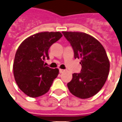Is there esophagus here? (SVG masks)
<instances>
[{"label":"esophagus","instance_id":"obj_1","mask_svg":"<svg viewBox=\"0 0 122 122\" xmlns=\"http://www.w3.org/2000/svg\"><path fill=\"white\" fill-rule=\"evenodd\" d=\"M63 72H64V70L63 69H59V73H63Z\"/></svg>","mask_w":122,"mask_h":122}]
</instances>
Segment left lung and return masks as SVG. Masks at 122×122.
Returning <instances> with one entry per match:
<instances>
[{"instance_id":"1","label":"left lung","mask_w":122,"mask_h":122,"mask_svg":"<svg viewBox=\"0 0 122 122\" xmlns=\"http://www.w3.org/2000/svg\"><path fill=\"white\" fill-rule=\"evenodd\" d=\"M74 51L75 59H81V73H73L67 83L71 93L82 98H88L99 92L105 84L110 71V61L102 45L83 32L63 31Z\"/></svg>"}]
</instances>
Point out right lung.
<instances>
[{"label": "right lung", "instance_id": "obj_1", "mask_svg": "<svg viewBox=\"0 0 122 122\" xmlns=\"http://www.w3.org/2000/svg\"><path fill=\"white\" fill-rule=\"evenodd\" d=\"M63 36L59 31L37 33L24 40L17 49L13 64L14 79L20 89L32 98L49 91L58 69L44 65L51 46Z\"/></svg>", "mask_w": 122, "mask_h": 122}]
</instances>
